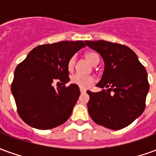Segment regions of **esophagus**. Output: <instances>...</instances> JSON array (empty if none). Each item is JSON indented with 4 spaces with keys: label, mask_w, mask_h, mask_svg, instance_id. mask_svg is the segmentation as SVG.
Instances as JSON below:
<instances>
[{
    "label": "esophagus",
    "mask_w": 156,
    "mask_h": 156,
    "mask_svg": "<svg viewBox=\"0 0 156 156\" xmlns=\"http://www.w3.org/2000/svg\"><path fill=\"white\" fill-rule=\"evenodd\" d=\"M80 92H81V93H85V92H86V89H85V88H80Z\"/></svg>",
    "instance_id": "34e87169"
}]
</instances>
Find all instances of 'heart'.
I'll list each match as a JSON object with an SVG mask.
<instances>
[{
    "label": "heart",
    "instance_id": "obj_1",
    "mask_svg": "<svg viewBox=\"0 0 156 156\" xmlns=\"http://www.w3.org/2000/svg\"><path fill=\"white\" fill-rule=\"evenodd\" d=\"M85 58L88 60V62L92 64L93 66H95L99 62V57L96 52L94 51H89L87 52L85 54ZM75 62H76V58L74 56L72 57L68 62V68L69 71L73 70L75 66ZM94 78L93 76L88 75V76H85V75H81V74H74L71 77V83L73 84L77 85L79 88H88L92 83H94Z\"/></svg>",
    "mask_w": 156,
    "mask_h": 156
}]
</instances>
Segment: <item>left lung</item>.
<instances>
[{
  "label": "left lung",
  "mask_w": 156,
  "mask_h": 156,
  "mask_svg": "<svg viewBox=\"0 0 156 156\" xmlns=\"http://www.w3.org/2000/svg\"><path fill=\"white\" fill-rule=\"evenodd\" d=\"M85 43L101 55L105 62L101 80L96 85L103 90L87 91L88 114L96 124L110 129L127 127L145 108L150 88L145 68L127 46L104 40Z\"/></svg>",
  "instance_id": "obj_1"
}]
</instances>
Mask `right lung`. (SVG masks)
Masks as SVG:
<instances>
[{
	"instance_id": "obj_1",
	"label": "right lung",
	"mask_w": 156,
	"mask_h": 156,
	"mask_svg": "<svg viewBox=\"0 0 156 156\" xmlns=\"http://www.w3.org/2000/svg\"><path fill=\"white\" fill-rule=\"evenodd\" d=\"M83 41H62L33 48L17 65L12 83L17 112L26 124L50 129L68 120L80 95L78 86L70 84L68 60L81 48ZM60 81L63 86L55 89Z\"/></svg>"
}]
</instances>
